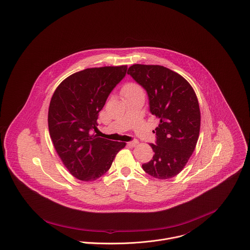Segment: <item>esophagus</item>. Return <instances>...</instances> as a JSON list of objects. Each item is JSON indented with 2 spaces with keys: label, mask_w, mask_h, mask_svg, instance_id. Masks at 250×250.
<instances>
[{
  "label": "esophagus",
  "mask_w": 250,
  "mask_h": 250,
  "mask_svg": "<svg viewBox=\"0 0 250 250\" xmlns=\"http://www.w3.org/2000/svg\"><path fill=\"white\" fill-rule=\"evenodd\" d=\"M137 144H138V141H137V140H132V141L127 142V145H128L129 147H135Z\"/></svg>",
  "instance_id": "1"
}]
</instances>
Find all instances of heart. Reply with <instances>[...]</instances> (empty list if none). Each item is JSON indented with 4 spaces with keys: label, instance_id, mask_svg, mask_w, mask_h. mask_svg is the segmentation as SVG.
Here are the masks:
<instances>
[{
    "label": "heart",
    "instance_id": "1",
    "mask_svg": "<svg viewBox=\"0 0 250 250\" xmlns=\"http://www.w3.org/2000/svg\"><path fill=\"white\" fill-rule=\"evenodd\" d=\"M136 91H142L141 87L135 83H127L124 89H123V93L127 94V93H131V92H136Z\"/></svg>",
    "mask_w": 250,
    "mask_h": 250
}]
</instances>
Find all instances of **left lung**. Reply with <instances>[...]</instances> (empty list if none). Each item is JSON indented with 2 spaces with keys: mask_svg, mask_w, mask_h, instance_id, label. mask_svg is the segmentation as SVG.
Wrapping results in <instances>:
<instances>
[{
  "mask_svg": "<svg viewBox=\"0 0 250 250\" xmlns=\"http://www.w3.org/2000/svg\"><path fill=\"white\" fill-rule=\"evenodd\" d=\"M127 74L147 91L150 112L160 119L156 144H150L155 155L142 168L158 179L172 178L184 168L198 142L197 95L182 76L164 66L134 64Z\"/></svg>",
  "mask_w": 250,
  "mask_h": 250,
  "instance_id": "left-lung-1",
  "label": "left lung"
}]
</instances>
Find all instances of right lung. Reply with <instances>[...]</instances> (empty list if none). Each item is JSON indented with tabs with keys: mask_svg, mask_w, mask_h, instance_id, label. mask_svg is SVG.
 <instances>
[{
	"mask_svg": "<svg viewBox=\"0 0 250 250\" xmlns=\"http://www.w3.org/2000/svg\"><path fill=\"white\" fill-rule=\"evenodd\" d=\"M127 66L88 68L66 78L55 89L48 108V130L53 146L69 172L82 181L105 174L125 142L91 134L98 113Z\"/></svg>",
	"mask_w": 250,
	"mask_h": 250,
	"instance_id": "add662e5",
	"label": "right lung"
}]
</instances>
